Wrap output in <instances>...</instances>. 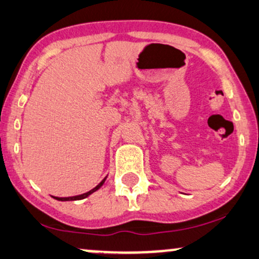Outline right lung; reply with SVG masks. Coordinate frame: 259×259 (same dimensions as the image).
<instances>
[{
	"mask_svg": "<svg viewBox=\"0 0 259 259\" xmlns=\"http://www.w3.org/2000/svg\"><path fill=\"white\" fill-rule=\"evenodd\" d=\"M105 179H106V178H104L103 181H101V182L99 183V184H98V185L96 186V188H94V189H92L91 191L86 192V194H82V195H77V196H73V197H54V198H56L57 201H77V199H83V198H86L87 196H90L91 194H93L94 191H97V190L99 189L100 186L104 184V182H105Z\"/></svg>",
	"mask_w": 259,
	"mask_h": 259,
	"instance_id": "add662e5",
	"label": "right lung"
}]
</instances>
